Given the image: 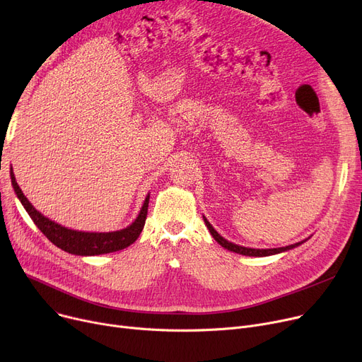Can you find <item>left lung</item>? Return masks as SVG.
Listing matches in <instances>:
<instances>
[{
	"mask_svg": "<svg viewBox=\"0 0 362 362\" xmlns=\"http://www.w3.org/2000/svg\"><path fill=\"white\" fill-rule=\"evenodd\" d=\"M204 221H205V226L208 227V230H210V233L213 235V238L223 246V248L229 250L232 252H236V254H242V255H248V257H269V255H274V254H280V252H284V251H289L292 248H295V246H299L300 243H303L305 240L302 242H298V243H293V245H288V246H281V248H273V250H254V248H245V246H239V245H235L229 240H226L224 238H221L216 230L214 227L210 224V221H208L205 217H204Z\"/></svg>",
	"mask_w": 362,
	"mask_h": 362,
	"instance_id": "obj_1",
	"label": "left lung"
}]
</instances>
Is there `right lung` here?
<instances>
[{
	"instance_id": "right-lung-1",
	"label": "right lung",
	"mask_w": 362,
	"mask_h": 362,
	"mask_svg": "<svg viewBox=\"0 0 362 362\" xmlns=\"http://www.w3.org/2000/svg\"><path fill=\"white\" fill-rule=\"evenodd\" d=\"M11 185L14 187V192L17 198L21 199L22 205L25 206V210L33 220V223L37 226L47 238L51 240L57 248H60L69 254L74 255H101V254H110V252H116L120 250L127 248L129 245L135 242L142 229L145 226L146 214H148V202H149V195L145 198V202L142 205V210L136 220L133 221L130 226H127L123 230L117 232H108V233H93V232H79V230H71L67 229V227H63L59 223H54L52 220L42 216L40 211L35 210L33 205L29 202V199L23 195L22 189L18 187L13 168H11Z\"/></svg>"
}]
</instances>
